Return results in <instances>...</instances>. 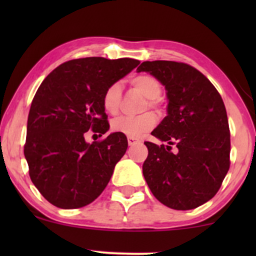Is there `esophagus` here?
Returning a JSON list of instances; mask_svg holds the SVG:
<instances>
[{"mask_svg":"<svg viewBox=\"0 0 256 256\" xmlns=\"http://www.w3.org/2000/svg\"><path fill=\"white\" fill-rule=\"evenodd\" d=\"M128 146H134V144H136L137 142H140V140H138L137 137H131V136H128Z\"/></svg>","mask_w":256,"mask_h":256,"instance_id":"34e87169","label":"esophagus"}]
</instances>
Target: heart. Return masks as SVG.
Segmentation results:
<instances>
[{
    "mask_svg": "<svg viewBox=\"0 0 256 256\" xmlns=\"http://www.w3.org/2000/svg\"><path fill=\"white\" fill-rule=\"evenodd\" d=\"M130 85L146 98L143 110L158 108L160 106L158 98L162 92V85L154 76L142 73L130 79ZM122 104V86L119 83H112L106 88L102 95L104 110L110 116L118 114ZM158 118L152 112H146L136 116H119L112 122V130L126 136L137 137L143 132L149 131L156 124Z\"/></svg>",
    "mask_w": 256,
    "mask_h": 256,
    "instance_id": "heart-1",
    "label": "heart"
}]
</instances>
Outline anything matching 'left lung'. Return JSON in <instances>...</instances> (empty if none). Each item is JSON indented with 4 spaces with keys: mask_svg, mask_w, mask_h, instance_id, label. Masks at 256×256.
<instances>
[{
    "mask_svg": "<svg viewBox=\"0 0 256 256\" xmlns=\"http://www.w3.org/2000/svg\"><path fill=\"white\" fill-rule=\"evenodd\" d=\"M167 90V116L152 132L165 144L144 142L143 176L152 195L167 207L194 210L218 192L230 168V128L222 96L206 76L176 61H144ZM178 150L172 152V146Z\"/></svg>",
    "mask_w": 256,
    "mask_h": 256,
    "instance_id": "left-lung-1",
    "label": "left lung"
}]
</instances>
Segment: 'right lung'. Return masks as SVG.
I'll list each match as a JSON object with an SVG mask.
<instances>
[{
  "label": "right lung",
  "mask_w": 256,
  "mask_h": 256,
  "mask_svg": "<svg viewBox=\"0 0 256 256\" xmlns=\"http://www.w3.org/2000/svg\"><path fill=\"white\" fill-rule=\"evenodd\" d=\"M138 64L128 58H74L40 85L28 112L24 154L32 183L52 204L84 207L107 186L128 149L126 136L114 132L91 144L85 136L110 130L102 95Z\"/></svg>",
  "instance_id": "1"
}]
</instances>
